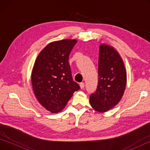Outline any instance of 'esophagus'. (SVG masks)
Here are the masks:
<instances>
[{
  "mask_svg": "<svg viewBox=\"0 0 150 150\" xmlns=\"http://www.w3.org/2000/svg\"><path fill=\"white\" fill-rule=\"evenodd\" d=\"M80 87L81 89H84V87H85V84L84 82H81V83H80Z\"/></svg>",
  "mask_w": 150,
  "mask_h": 150,
  "instance_id": "34e87169",
  "label": "esophagus"
}]
</instances>
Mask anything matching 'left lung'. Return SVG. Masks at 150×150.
Returning a JSON list of instances; mask_svg holds the SVG:
<instances>
[{
  "label": "left lung",
  "instance_id": "left-lung-1",
  "mask_svg": "<svg viewBox=\"0 0 150 150\" xmlns=\"http://www.w3.org/2000/svg\"><path fill=\"white\" fill-rule=\"evenodd\" d=\"M98 71L97 89L90 96V103L95 111L104 113L119 103L126 86L125 66L113 47L100 44Z\"/></svg>",
  "mask_w": 150,
  "mask_h": 150
}]
</instances>
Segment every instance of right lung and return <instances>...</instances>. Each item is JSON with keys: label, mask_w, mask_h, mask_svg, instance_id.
I'll list each match as a JSON object with an SVG mask.
<instances>
[{"label": "right lung", "mask_w": 150, "mask_h": 150, "mask_svg": "<svg viewBox=\"0 0 150 150\" xmlns=\"http://www.w3.org/2000/svg\"><path fill=\"white\" fill-rule=\"evenodd\" d=\"M77 40L54 41L39 53L31 72V84L39 103L51 113L62 111L80 86L73 81L68 62Z\"/></svg>", "instance_id": "obj_1"}]
</instances>
